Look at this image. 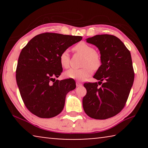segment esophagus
<instances>
[{
    "label": "esophagus",
    "mask_w": 148,
    "mask_h": 148,
    "mask_svg": "<svg viewBox=\"0 0 148 148\" xmlns=\"http://www.w3.org/2000/svg\"><path fill=\"white\" fill-rule=\"evenodd\" d=\"M76 86L77 87L82 86V84L81 83H79V82H76Z\"/></svg>",
    "instance_id": "34e87169"
}]
</instances>
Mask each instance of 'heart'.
<instances>
[{
  "instance_id": "heart-1",
  "label": "heart",
  "mask_w": 148,
  "mask_h": 148,
  "mask_svg": "<svg viewBox=\"0 0 148 148\" xmlns=\"http://www.w3.org/2000/svg\"><path fill=\"white\" fill-rule=\"evenodd\" d=\"M74 49L77 53L84 56L82 62V66L84 67L81 69H70L65 72V76L68 78L84 81L91 76L93 69L97 70L101 66V56L95 51L93 47L85 42L77 44ZM59 62L64 69H68L70 66V56L67 50H64L60 54Z\"/></svg>"
}]
</instances>
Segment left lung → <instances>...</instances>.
<instances>
[{
  "label": "left lung",
  "mask_w": 148,
  "mask_h": 148,
  "mask_svg": "<svg viewBox=\"0 0 148 148\" xmlns=\"http://www.w3.org/2000/svg\"><path fill=\"white\" fill-rule=\"evenodd\" d=\"M86 42L98 47L102 64L93 76L99 82L84 84L87 90L83 99L84 110L91 118L108 119L123 108L133 84L131 53L114 35L98 34Z\"/></svg>",
  "instance_id": "8db88e82"
}]
</instances>
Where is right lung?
I'll list each match as a JSON object with an SVG mask.
<instances>
[{
    "label": "right lung",
    "mask_w": 148,
    "mask_h": 148,
    "mask_svg": "<svg viewBox=\"0 0 148 148\" xmlns=\"http://www.w3.org/2000/svg\"><path fill=\"white\" fill-rule=\"evenodd\" d=\"M82 36L45 32L32 38L22 49L16 81L25 105L32 114L51 118L62 112L66 95L76 88L73 79L56 80L62 71L59 56Z\"/></svg>",
    "instance_id": "add662e5"
}]
</instances>
